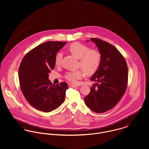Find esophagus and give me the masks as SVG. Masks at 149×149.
Returning a JSON list of instances; mask_svg holds the SVG:
<instances>
[{"label": "esophagus", "mask_w": 149, "mask_h": 149, "mask_svg": "<svg viewBox=\"0 0 149 149\" xmlns=\"http://www.w3.org/2000/svg\"><path fill=\"white\" fill-rule=\"evenodd\" d=\"M69 87H72V88H76V87H77L76 85H73V84H69Z\"/></svg>", "instance_id": "esophagus-1"}]
</instances>
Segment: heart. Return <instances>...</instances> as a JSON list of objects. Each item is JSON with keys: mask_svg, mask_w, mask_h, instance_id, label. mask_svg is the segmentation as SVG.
I'll use <instances>...</instances> for the list:
<instances>
[{"mask_svg": "<svg viewBox=\"0 0 149 149\" xmlns=\"http://www.w3.org/2000/svg\"><path fill=\"white\" fill-rule=\"evenodd\" d=\"M69 51L77 58L80 59V66L83 70H78L69 72L65 77L67 80L73 84H76L81 79L84 73L92 74L99 68L101 62V54L96 50L91 49L88 46L81 43H72L69 47ZM63 54L58 53L55 57V64L60 65L61 62Z\"/></svg>", "mask_w": 149, "mask_h": 149, "instance_id": "heart-1", "label": "heart"}]
</instances>
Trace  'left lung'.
<instances>
[{"instance_id":"left-lung-1","label":"left lung","mask_w":149,"mask_h":149,"mask_svg":"<svg viewBox=\"0 0 149 149\" xmlns=\"http://www.w3.org/2000/svg\"><path fill=\"white\" fill-rule=\"evenodd\" d=\"M90 40L97 46L102 59L99 68L91 78L96 83L91 88L84 101L92 111L103 113L115 106L123 96L127 85V65L115 46L98 38Z\"/></svg>"}]
</instances>
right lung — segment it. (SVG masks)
<instances>
[{
  "label": "right lung",
  "instance_id": "add662e5",
  "mask_svg": "<svg viewBox=\"0 0 149 149\" xmlns=\"http://www.w3.org/2000/svg\"><path fill=\"white\" fill-rule=\"evenodd\" d=\"M66 42L48 41L33 49L19 68L20 87L27 102L35 108L51 112L61 106L68 88L65 82L52 84L49 74L55 66V57Z\"/></svg>",
  "mask_w": 149,
  "mask_h": 149
}]
</instances>
